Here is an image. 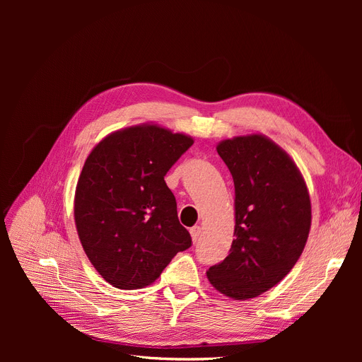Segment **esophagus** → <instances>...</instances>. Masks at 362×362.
I'll return each mask as SVG.
<instances>
[{
    "instance_id": "obj_1",
    "label": "esophagus",
    "mask_w": 362,
    "mask_h": 362,
    "mask_svg": "<svg viewBox=\"0 0 362 362\" xmlns=\"http://www.w3.org/2000/svg\"><path fill=\"white\" fill-rule=\"evenodd\" d=\"M201 233H202V230H201V227H199V226H194V227H192V229H191V236H192V240H194V242H197V240L199 239Z\"/></svg>"
}]
</instances>
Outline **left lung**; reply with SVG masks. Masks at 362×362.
<instances>
[{
    "mask_svg": "<svg viewBox=\"0 0 362 362\" xmlns=\"http://www.w3.org/2000/svg\"><path fill=\"white\" fill-rule=\"evenodd\" d=\"M217 152L235 183L236 238L206 277L223 295L245 300L293 269L308 239L311 201L295 161L267 136L226 139Z\"/></svg>",
    "mask_w": 362,
    "mask_h": 362,
    "instance_id": "left-lung-1",
    "label": "left lung"
}]
</instances>
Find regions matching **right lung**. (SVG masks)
<instances>
[{"mask_svg":"<svg viewBox=\"0 0 362 362\" xmlns=\"http://www.w3.org/2000/svg\"><path fill=\"white\" fill-rule=\"evenodd\" d=\"M192 144L183 133L145 123L111 133L88 156L74 223L89 261L114 288H146L192 245L164 180Z\"/></svg>","mask_w":362,"mask_h":362,"instance_id":"right-lung-1","label":"right lung"}]
</instances>
